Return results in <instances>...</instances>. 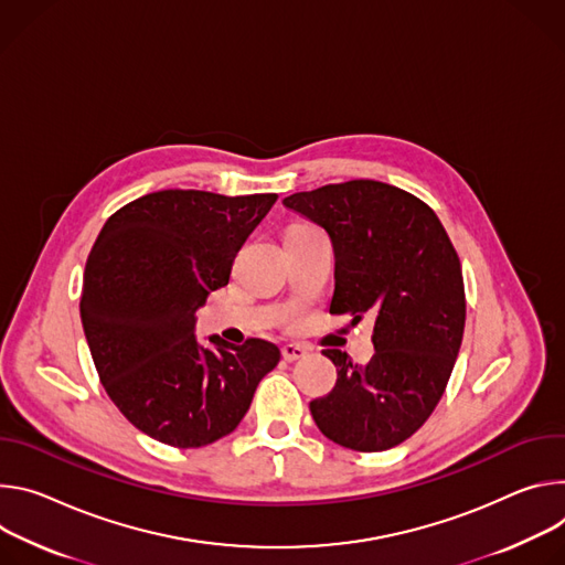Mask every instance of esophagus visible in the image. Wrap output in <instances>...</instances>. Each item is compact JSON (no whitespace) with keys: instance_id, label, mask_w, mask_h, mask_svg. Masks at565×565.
I'll return each mask as SVG.
<instances>
[{"instance_id":"esophagus-1","label":"esophagus","mask_w":565,"mask_h":565,"mask_svg":"<svg viewBox=\"0 0 565 565\" xmlns=\"http://www.w3.org/2000/svg\"><path fill=\"white\" fill-rule=\"evenodd\" d=\"M307 354V350L302 348V345H298V343H287V345H282V359L285 361H298V359H302Z\"/></svg>"}]
</instances>
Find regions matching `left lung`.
<instances>
[{"instance_id": "left-lung-1", "label": "left lung", "mask_w": 565, "mask_h": 565, "mask_svg": "<svg viewBox=\"0 0 565 565\" xmlns=\"http://www.w3.org/2000/svg\"><path fill=\"white\" fill-rule=\"evenodd\" d=\"M282 204L332 239L330 315L374 319L365 365L323 350L337 365V386L309 402L311 417L345 449H393L428 419L460 352L467 302L456 248L437 215L391 183H328Z\"/></svg>"}]
</instances>
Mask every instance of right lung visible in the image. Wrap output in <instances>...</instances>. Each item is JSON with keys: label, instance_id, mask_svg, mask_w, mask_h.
I'll return each instance as SVG.
<instances>
[{"label": "right lung", "instance_id": "add662e5", "mask_svg": "<svg viewBox=\"0 0 565 565\" xmlns=\"http://www.w3.org/2000/svg\"><path fill=\"white\" fill-rule=\"evenodd\" d=\"M276 193L159 191L116 211L85 265L81 319L100 384L154 440L198 449L235 430L280 350L263 339L211 348L195 311L228 285L239 246Z\"/></svg>", "mask_w": 565, "mask_h": 565}]
</instances>
